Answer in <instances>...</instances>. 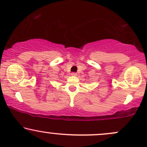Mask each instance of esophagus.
I'll use <instances>...</instances> for the list:
<instances>
[{
	"label": "esophagus",
	"instance_id": "obj_1",
	"mask_svg": "<svg viewBox=\"0 0 147 147\" xmlns=\"http://www.w3.org/2000/svg\"><path fill=\"white\" fill-rule=\"evenodd\" d=\"M71 76H76L77 74L76 73H72L71 74Z\"/></svg>",
	"mask_w": 147,
	"mask_h": 147
}]
</instances>
